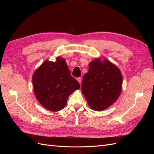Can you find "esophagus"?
I'll use <instances>...</instances> for the list:
<instances>
[{
    "label": "esophagus",
    "instance_id": "34e87169",
    "mask_svg": "<svg viewBox=\"0 0 154 154\" xmlns=\"http://www.w3.org/2000/svg\"><path fill=\"white\" fill-rule=\"evenodd\" d=\"M77 81L79 82V83H80V84H81V82H82V79H81V78H78L77 79Z\"/></svg>",
    "mask_w": 154,
    "mask_h": 154
}]
</instances>
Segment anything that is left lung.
I'll use <instances>...</instances> for the list:
<instances>
[{
  "label": "left lung",
  "mask_w": 154,
  "mask_h": 154,
  "mask_svg": "<svg viewBox=\"0 0 154 154\" xmlns=\"http://www.w3.org/2000/svg\"><path fill=\"white\" fill-rule=\"evenodd\" d=\"M119 69L107 60L97 58L89 64L88 72L83 77L82 91L91 108L105 110L118 100L122 87Z\"/></svg>",
  "instance_id": "1"
}]
</instances>
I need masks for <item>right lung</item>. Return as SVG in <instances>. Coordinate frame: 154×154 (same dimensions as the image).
<instances>
[{
    "mask_svg": "<svg viewBox=\"0 0 154 154\" xmlns=\"http://www.w3.org/2000/svg\"><path fill=\"white\" fill-rule=\"evenodd\" d=\"M32 85L39 103L53 112L63 109L69 96L80 87L71 76L65 60L60 57L55 62L45 61L36 70Z\"/></svg>",
    "mask_w": 154,
    "mask_h": 154,
    "instance_id": "right-lung-1",
    "label": "right lung"
}]
</instances>
